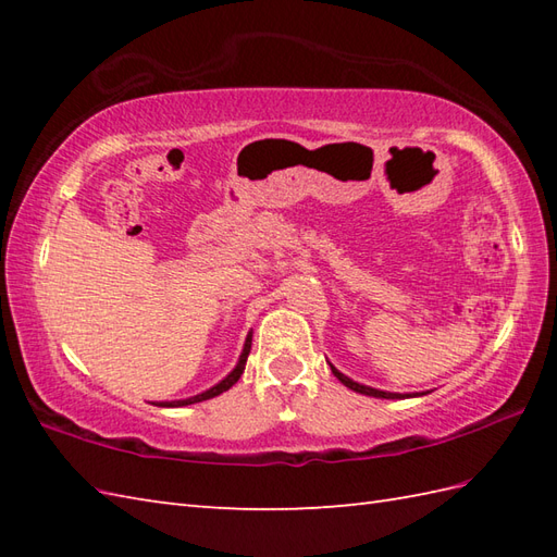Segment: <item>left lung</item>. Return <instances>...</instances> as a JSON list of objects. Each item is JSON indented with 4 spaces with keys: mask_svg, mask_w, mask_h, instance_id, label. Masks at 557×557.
<instances>
[{
    "mask_svg": "<svg viewBox=\"0 0 557 557\" xmlns=\"http://www.w3.org/2000/svg\"><path fill=\"white\" fill-rule=\"evenodd\" d=\"M330 369H333L335 377H337V381H339L342 385H347L349 389H354V393H359V395L381 397V399H407V397H423V395H429V393H385V389H375V387H369V385H361V383H357V381H351V377H347L345 373H339L333 363H330Z\"/></svg>",
    "mask_w": 557,
    "mask_h": 557,
    "instance_id": "8db88e82",
    "label": "left lung"
}]
</instances>
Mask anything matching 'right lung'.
Instances as JSON below:
<instances>
[{
  "mask_svg": "<svg viewBox=\"0 0 557 557\" xmlns=\"http://www.w3.org/2000/svg\"><path fill=\"white\" fill-rule=\"evenodd\" d=\"M251 337H253V333H248V335H246L244 349H242V354H239V361H236L234 369H232L227 375H224L218 385H212L210 389H206V393L194 395V397H186V399H172V401H152V405H158V407H188V405H196V401L212 399V397H218V395H222V393H227V389H230L236 381H239L242 373H244V369H246L248 351H251Z\"/></svg>",
  "mask_w": 557,
  "mask_h": 557,
  "instance_id": "1",
  "label": "right lung"
}]
</instances>
